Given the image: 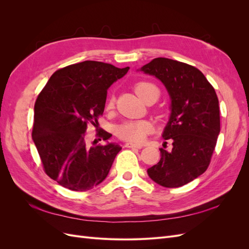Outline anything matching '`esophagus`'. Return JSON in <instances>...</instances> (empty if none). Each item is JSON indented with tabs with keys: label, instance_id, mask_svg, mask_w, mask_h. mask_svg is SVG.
Masks as SVG:
<instances>
[{
	"label": "esophagus",
	"instance_id": "1",
	"mask_svg": "<svg viewBox=\"0 0 249 249\" xmlns=\"http://www.w3.org/2000/svg\"><path fill=\"white\" fill-rule=\"evenodd\" d=\"M125 147L140 149V148H142V145H140V144H134V143H125Z\"/></svg>",
	"mask_w": 249,
	"mask_h": 249
}]
</instances>
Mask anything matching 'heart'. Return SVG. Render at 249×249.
Masks as SVG:
<instances>
[{
    "label": "heart",
    "instance_id": "heart-1",
    "mask_svg": "<svg viewBox=\"0 0 249 249\" xmlns=\"http://www.w3.org/2000/svg\"><path fill=\"white\" fill-rule=\"evenodd\" d=\"M134 90L140 99L145 103L150 99L157 100L160 94L159 88L149 81L137 82L134 85ZM113 107H114V97L111 96L106 102V109L111 110ZM153 130V124L146 120H129V122L119 124L116 127L115 134L119 139L124 141L140 143L145 140L147 135L152 133Z\"/></svg>",
    "mask_w": 249,
    "mask_h": 249
}]
</instances>
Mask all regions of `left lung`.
Listing matches in <instances>:
<instances>
[{
    "label": "left lung",
    "instance_id": "left-lung-1",
    "mask_svg": "<svg viewBox=\"0 0 249 249\" xmlns=\"http://www.w3.org/2000/svg\"><path fill=\"white\" fill-rule=\"evenodd\" d=\"M141 71L161 80L171 99L163 138L172 148H160L161 159L147 169L148 177L166 188L184 186L202 175L212 159L220 132L215 89L198 69L177 60L155 58Z\"/></svg>",
    "mask_w": 249,
    "mask_h": 249
}]
</instances>
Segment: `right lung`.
<instances>
[{"label":"right lung","mask_w":249,"mask_h":249,"mask_svg":"<svg viewBox=\"0 0 249 249\" xmlns=\"http://www.w3.org/2000/svg\"><path fill=\"white\" fill-rule=\"evenodd\" d=\"M129 69L99 61L71 64L53 73L37 96L32 138L44 172L59 185L87 191L107 178L122 147L114 143L88 146L86 130L88 124H99L107 89ZM95 136L97 143L111 134L96 126Z\"/></svg>","instance_id":"1"}]
</instances>
